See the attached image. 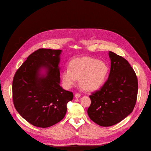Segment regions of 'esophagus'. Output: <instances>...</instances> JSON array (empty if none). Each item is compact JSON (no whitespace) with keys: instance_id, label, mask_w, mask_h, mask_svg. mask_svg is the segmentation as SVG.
<instances>
[{"instance_id":"34e87169","label":"esophagus","mask_w":151,"mask_h":151,"mask_svg":"<svg viewBox=\"0 0 151 151\" xmlns=\"http://www.w3.org/2000/svg\"><path fill=\"white\" fill-rule=\"evenodd\" d=\"M75 97H76V98H79L80 97H81V94L80 93H75Z\"/></svg>"}]
</instances>
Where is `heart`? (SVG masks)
I'll return each instance as SVG.
<instances>
[{
	"instance_id": "b5f03b06",
	"label": "heart",
	"mask_w": 151,
	"mask_h": 151,
	"mask_svg": "<svg viewBox=\"0 0 151 151\" xmlns=\"http://www.w3.org/2000/svg\"><path fill=\"white\" fill-rule=\"evenodd\" d=\"M108 73V67L103 61L91 57L75 58L69 63V69L62 71V81L66 87L80 83L88 91H95L104 84Z\"/></svg>"
}]
</instances>
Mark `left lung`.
Returning <instances> with one entry per match:
<instances>
[{"label":"left lung","instance_id":"obj_1","mask_svg":"<svg viewBox=\"0 0 151 151\" xmlns=\"http://www.w3.org/2000/svg\"><path fill=\"white\" fill-rule=\"evenodd\" d=\"M111 68L108 78L100 89L93 92L88 109L89 118L102 127H110L132 113L138 91L137 76L124 58L109 52Z\"/></svg>","mask_w":151,"mask_h":151}]
</instances>
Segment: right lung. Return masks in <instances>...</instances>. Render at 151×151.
<instances>
[{
    "instance_id": "right-lung-1",
    "label": "right lung",
    "mask_w": 151,
    "mask_h": 151,
    "mask_svg": "<svg viewBox=\"0 0 151 151\" xmlns=\"http://www.w3.org/2000/svg\"><path fill=\"white\" fill-rule=\"evenodd\" d=\"M62 50L40 49L30 54L16 71L13 102L18 113L35 127L47 128L62 120L72 92L60 85L58 64ZM45 68L46 74H40Z\"/></svg>"
}]
</instances>
